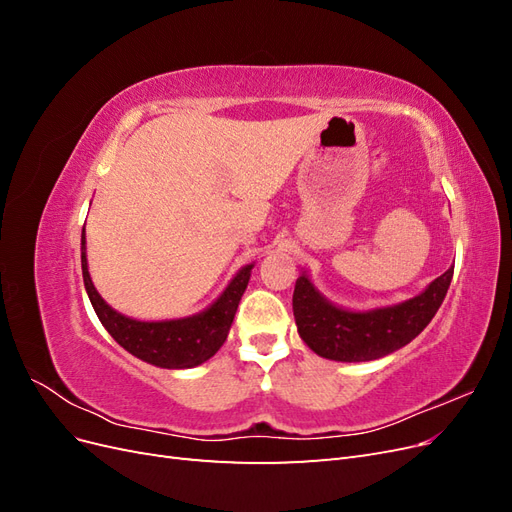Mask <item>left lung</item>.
Here are the masks:
<instances>
[{
  "mask_svg": "<svg viewBox=\"0 0 512 512\" xmlns=\"http://www.w3.org/2000/svg\"><path fill=\"white\" fill-rule=\"evenodd\" d=\"M453 280V267L436 277L418 297L371 312L329 303L301 273L294 284L292 312L303 342L331 361H374L410 344L440 309Z\"/></svg>",
  "mask_w": 512,
  "mask_h": 512,
  "instance_id": "left-lung-1",
  "label": "left lung"
}]
</instances>
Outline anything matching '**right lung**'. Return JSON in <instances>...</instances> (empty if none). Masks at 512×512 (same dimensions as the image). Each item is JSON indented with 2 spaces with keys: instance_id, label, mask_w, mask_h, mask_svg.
<instances>
[{
  "instance_id": "obj_1",
  "label": "right lung",
  "mask_w": 512,
  "mask_h": 512,
  "mask_svg": "<svg viewBox=\"0 0 512 512\" xmlns=\"http://www.w3.org/2000/svg\"><path fill=\"white\" fill-rule=\"evenodd\" d=\"M81 265L85 290L104 329L113 335L121 348L134 354L136 359L164 369H188L200 365L222 348L254 267L247 265L232 277L222 297L207 307L205 312L179 320L141 322L115 312L94 288V282H91L87 271L85 230L81 237Z\"/></svg>"
}]
</instances>
